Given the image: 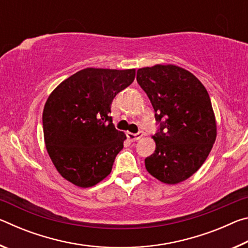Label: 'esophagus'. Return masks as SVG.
Returning <instances> with one entry per match:
<instances>
[{
	"label": "esophagus",
	"instance_id": "obj_1",
	"mask_svg": "<svg viewBox=\"0 0 248 248\" xmlns=\"http://www.w3.org/2000/svg\"><path fill=\"white\" fill-rule=\"evenodd\" d=\"M142 137H143V132H138V133L127 132V138H128V139H129L130 141H131V142H134V141L140 140Z\"/></svg>",
	"mask_w": 248,
	"mask_h": 248
}]
</instances>
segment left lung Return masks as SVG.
<instances>
[{
    "label": "left lung",
    "instance_id": "left-lung-1",
    "mask_svg": "<svg viewBox=\"0 0 248 248\" xmlns=\"http://www.w3.org/2000/svg\"><path fill=\"white\" fill-rule=\"evenodd\" d=\"M137 81L151 100L155 119V151L145 169L159 182L176 185L194 175L207 159L217 139V121L203 84L174 64L138 70Z\"/></svg>",
    "mask_w": 248,
    "mask_h": 248
}]
</instances>
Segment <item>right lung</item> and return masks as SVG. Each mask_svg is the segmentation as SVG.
Wrapping results in <instances>:
<instances>
[{
  "label": "right lung",
  "mask_w": 248,
  "mask_h": 248,
  "mask_svg": "<svg viewBox=\"0 0 248 248\" xmlns=\"http://www.w3.org/2000/svg\"><path fill=\"white\" fill-rule=\"evenodd\" d=\"M134 77L136 69L86 68L49 95L43 112L46 149L59 174L75 186H95L110 174L127 137L109 112Z\"/></svg>",
  "instance_id": "right-lung-1"
}]
</instances>
